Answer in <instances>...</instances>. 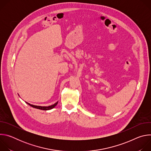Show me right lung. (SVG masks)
Listing matches in <instances>:
<instances>
[{"instance_id":"obj_1","label":"right lung","mask_w":151,"mask_h":151,"mask_svg":"<svg viewBox=\"0 0 151 151\" xmlns=\"http://www.w3.org/2000/svg\"><path fill=\"white\" fill-rule=\"evenodd\" d=\"M58 101H57L55 103H54V104H52L51 106H36V105H33V104H31L27 102L26 101V103L30 105V106L34 107V108H36V109H40V110H43V111H48V110H51L52 109H53L54 107H55L57 103H58Z\"/></svg>"}]
</instances>
